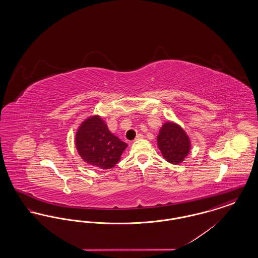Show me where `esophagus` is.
Returning <instances> with one entry per match:
<instances>
[{
  "instance_id": "obj_1",
  "label": "esophagus",
  "mask_w": 258,
  "mask_h": 258,
  "mask_svg": "<svg viewBox=\"0 0 258 258\" xmlns=\"http://www.w3.org/2000/svg\"><path fill=\"white\" fill-rule=\"evenodd\" d=\"M143 138V135H138L136 136V138L135 139V141H138V140H140V139H142Z\"/></svg>"
}]
</instances>
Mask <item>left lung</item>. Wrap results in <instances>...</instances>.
<instances>
[{"instance_id":"obj_1","label":"left lung","mask_w":258,"mask_h":258,"mask_svg":"<svg viewBox=\"0 0 258 258\" xmlns=\"http://www.w3.org/2000/svg\"><path fill=\"white\" fill-rule=\"evenodd\" d=\"M162 157L172 164H180L188 156L191 142L179 123L168 121L161 125L157 137Z\"/></svg>"}]
</instances>
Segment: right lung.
<instances>
[{
  "label": "right lung",
  "mask_w": 258,
  "mask_h": 258,
  "mask_svg": "<svg viewBox=\"0 0 258 258\" xmlns=\"http://www.w3.org/2000/svg\"><path fill=\"white\" fill-rule=\"evenodd\" d=\"M74 142L82 160L103 170L114 167L127 147L126 143L111 133L107 123L98 114L87 117L79 124Z\"/></svg>",
  "instance_id": "1"
}]
</instances>
